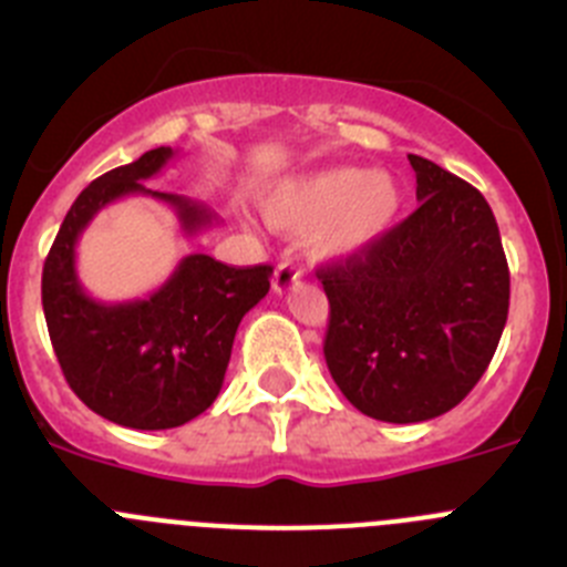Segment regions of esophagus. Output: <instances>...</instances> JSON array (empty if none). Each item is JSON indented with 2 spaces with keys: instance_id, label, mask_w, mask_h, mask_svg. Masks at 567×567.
Instances as JSON below:
<instances>
[{
  "instance_id": "obj_1",
  "label": "esophagus",
  "mask_w": 567,
  "mask_h": 567,
  "mask_svg": "<svg viewBox=\"0 0 567 567\" xmlns=\"http://www.w3.org/2000/svg\"><path fill=\"white\" fill-rule=\"evenodd\" d=\"M301 279V268L296 266V262H290V259H285V262H279L277 271H274V293H288L293 285H299Z\"/></svg>"
}]
</instances>
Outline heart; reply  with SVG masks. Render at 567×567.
I'll list each match as a JSON object with an SVG mask.
<instances>
[{"label": "heart", "instance_id": "b5f03b06", "mask_svg": "<svg viewBox=\"0 0 567 567\" xmlns=\"http://www.w3.org/2000/svg\"><path fill=\"white\" fill-rule=\"evenodd\" d=\"M403 193L385 171L327 167L266 195V215L285 231H313L324 257H349L378 243L400 218Z\"/></svg>", "mask_w": 567, "mask_h": 567}]
</instances>
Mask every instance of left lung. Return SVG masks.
Wrapping results in <instances>:
<instances>
[{"label": "left lung", "mask_w": 567, "mask_h": 567, "mask_svg": "<svg viewBox=\"0 0 567 567\" xmlns=\"http://www.w3.org/2000/svg\"><path fill=\"white\" fill-rule=\"evenodd\" d=\"M409 162L414 215L319 268L332 380L361 414L396 425L456 409L509 316V266L486 198L427 158L409 153Z\"/></svg>", "instance_id": "left-lung-1"}]
</instances>
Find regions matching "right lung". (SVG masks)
<instances>
[{"label":"right lung","instance_id":"add662e5","mask_svg":"<svg viewBox=\"0 0 567 567\" xmlns=\"http://www.w3.org/2000/svg\"><path fill=\"white\" fill-rule=\"evenodd\" d=\"M173 156V147H153L94 178L66 212L41 274L47 330L69 389L103 420L136 431L178 427L215 403L237 327L268 293L274 274L271 266L231 268L209 254H187L147 299L109 305L83 290L78 237L111 200H164L184 235L218 220L198 200L145 187Z\"/></svg>","mask_w":567,"mask_h":567}]
</instances>
